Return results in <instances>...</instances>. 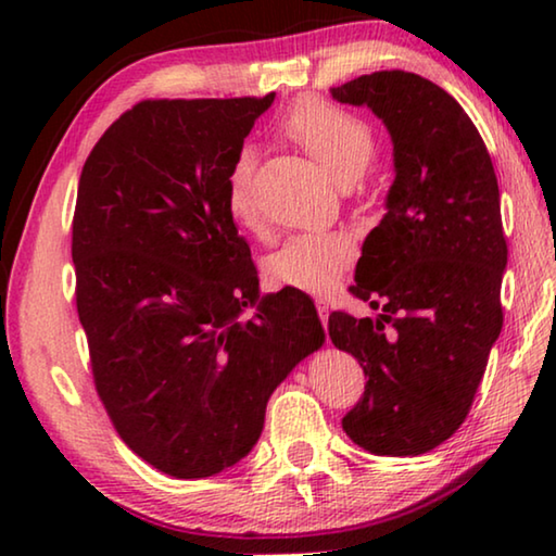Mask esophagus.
I'll return each instance as SVG.
<instances>
[{
    "label": "esophagus",
    "instance_id": "34e87169",
    "mask_svg": "<svg viewBox=\"0 0 556 556\" xmlns=\"http://www.w3.org/2000/svg\"><path fill=\"white\" fill-rule=\"evenodd\" d=\"M316 312H318V318H321V324L326 326L328 324V314H331V308H328V301L326 299H316Z\"/></svg>",
    "mask_w": 556,
    "mask_h": 556
}]
</instances>
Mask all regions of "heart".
Wrapping results in <instances>:
<instances>
[{
    "label": "heart",
    "mask_w": 556,
    "mask_h": 556,
    "mask_svg": "<svg viewBox=\"0 0 556 556\" xmlns=\"http://www.w3.org/2000/svg\"><path fill=\"white\" fill-rule=\"evenodd\" d=\"M281 131L306 149L336 184L351 186L357 181L378 154L375 129L355 112L338 108L321 98H301L281 117ZM252 172L255 156L240 149L225 178V203L228 211L248 230H260L255 201H252ZM353 262V242L341 232H308L289 238L267 257V277L279 287L299 291H324L336 285L343 269Z\"/></svg>",
    "instance_id": "1"
}]
</instances>
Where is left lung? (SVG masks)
I'll list each match as a JSON object with an SVG mask.
<instances>
[{
	"label": "left lung",
	"instance_id": "8db88e82",
	"mask_svg": "<svg viewBox=\"0 0 556 556\" xmlns=\"http://www.w3.org/2000/svg\"><path fill=\"white\" fill-rule=\"evenodd\" d=\"M331 96L370 108L394 147L388 213L351 287L382 314L328 316L333 345L368 378L343 429L370 454L419 456L464 425L503 328L495 168L464 108L417 73L361 75Z\"/></svg>",
	"mask_w": 556,
	"mask_h": 556
}]
</instances>
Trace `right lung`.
Here are the masks:
<instances>
[{
	"instance_id": "1",
	"label": "right lung",
	"mask_w": 556,
	"mask_h": 556,
	"mask_svg": "<svg viewBox=\"0 0 556 556\" xmlns=\"http://www.w3.org/2000/svg\"><path fill=\"white\" fill-rule=\"evenodd\" d=\"M271 102L142 100L80 174L71 252L92 380L119 439L174 478L248 456L271 392L326 341L304 291L260 299L225 203L232 159Z\"/></svg>"
}]
</instances>
